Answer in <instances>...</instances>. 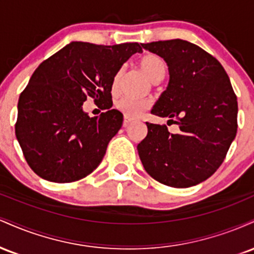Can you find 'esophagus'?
<instances>
[{"instance_id":"34e87169","label":"esophagus","mask_w":254,"mask_h":254,"mask_svg":"<svg viewBox=\"0 0 254 254\" xmlns=\"http://www.w3.org/2000/svg\"><path fill=\"white\" fill-rule=\"evenodd\" d=\"M131 122H132V119L131 118H129V117H127V116H125L124 117V122H123V125L124 127H127V125H129Z\"/></svg>"}]
</instances>
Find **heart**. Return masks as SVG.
Segmentation results:
<instances>
[{
	"label": "heart",
	"instance_id": "obj_1",
	"mask_svg": "<svg viewBox=\"0 0 254 254\" xmlns=\"http://www.w3.org/2000/svg\"><path fill=\"white\" fill-rule=\"evenodd\" d=\"M139 68L144 72L145 76L149 78L150 81L155 82L156 80H161L164 77L166 71V64L162 58L153 54L144 55L143 57L139 60L138 62ZM119 75L118 72L112 81V90L116 92L118 88L119 82ZM150 106V103L144 99H136L131 97H122L116 101V109L121 111L124 116L129 118H136L141 116L148 107Z\"/></svg>",
	"mask_w": 254,
	"mask_h": 254
}]
</instances>
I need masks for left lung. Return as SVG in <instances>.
<instances>
[{
	"label": "left lung",
	"instance_id": "left-lung-1",
	"mask_svg": "<svg viewBox=\"0 0 254 254\" xmlns=\"http://www.w3.org/2000/svg\"><path fill=\"white\" fill-rule=\"evenodd\" d=\"M167 63L170 80L150 112L179 125L145 123L137 145L151 178L172 188L204 182L223 162L238 129V101L221 63L199 46L182 39L142 44Z\"/></svg>",
	"mask_w": 254,
	"mask_h": 254
}]
</instances>
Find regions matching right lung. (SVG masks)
<instances>
[{
	"label": "right lung",
	"mask_w": 254,
	"mask_h": 254,
	"mask_svg": "<svg viewBox=\"0 0 254 254\" xmlns=\"http://www.w3.org/2000/svg\"><path fill=\"white\" fill-rule=\"evenodd\" d=\"M138 43L104 46L71 42L40 64L20 94L15 136L32 171L54 183L82 179L100 165L123 124L112 107V81ZM88 96L105 112L89 118Z\"/></svg>",
	"instance_id": "1"
}]
</instances>
